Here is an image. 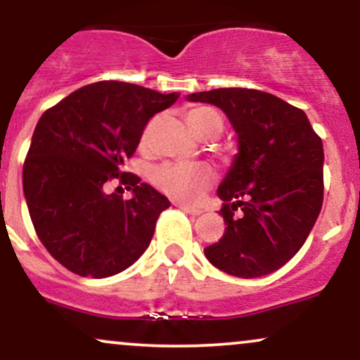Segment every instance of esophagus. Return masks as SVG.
I'll list each match as a JSON object with an SVG mask.
<instances>
[{
  "instance_id": "1",
  "label": "esophagus",
  "mask_w": 360,
  "mask_h": 360,
  "mask_svg": "<svg viewBox=\"0 0 360 360\" xmlns=\"http://www.w3.org/2000/svg\"><path fill=\"white\" fill-rule=\"evenodd\" d=\"M177 208H181L183 212L193 214V217H198V214L203 213V210H198V208H193V206H188V205H177Z\"/></svg>"
}]
</instances>
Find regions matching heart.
Returning a JSON list of instances; mask_svg holds the SVG:
<instances>
[{
	"instance_id": "heart-1",
	"label": "heart",
	"mask_w": 360,
	"mask_h": 360,
	"mask_svg": "<svg viewBox=\"0 0 360 360\" xmlns=\"http://www.w3.org/2000/svg\"><path fill=\"white\" fill-rule=\"evenodd\" d=\"M186 122L198 137H218L223 130L220 115L208 106H198L186 113ZM150 125L143 131V140ZM150 181L159 191L183 203H198L217 181V172L206 162H164L152 169Z\"/></svg>"
}]
</instances>
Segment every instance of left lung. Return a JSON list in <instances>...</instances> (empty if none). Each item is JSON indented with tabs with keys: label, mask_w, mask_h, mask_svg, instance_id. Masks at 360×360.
Instances as JSON below:
<instances>
[{
	"label": "left lung",
	"mask_w": 360,
	"mask_h": 360,
	"mask_svg": "<svg viewBox=\"0 0 360 360\" xmlns=\"http://www.w3.org/2000/svg\"><path fill=\"white\" fill-rule=\"evenodd\" d=\"M188 100L225 111L240 147L218 188L225 233L206 259L237 278L278 271L303 247L323 205L321 139L303 110L264 91L220 88Z\"/></svg>",
	"instance_id": "obj_1"
}]
</instances>
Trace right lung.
Returning <instances> with one entry per match:
<instances>
[{"instance_id": "right-lung-1", "label": "right lung", "mask_w": 360, "mask_h": 360, "mask_svg": "<svg viewBox=\"0 0 360 360\" xmlns=\"http://www.w3.org/2000/svg\"><path fill=\"white\" fill-rule=\"evenodd\" d=\"M176 100V93L100 81L40 117L25 157L23 193L40 242L65 269L108 278L146 252L171 203L122 166L148 120ZM113 179L134 193L131 200L104 193Z\"/></svg>"}]
</instances>
